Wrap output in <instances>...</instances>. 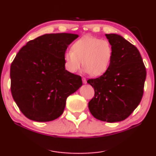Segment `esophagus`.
Returning <instances> with one entry per match:
<instances>
[{"label":"esophagus","mask_w":156,"mask_h":156,"mask_svg":"<svg viewBox=\"0 0 156 156\" xmlns=\"http://www.w3.org/2000/svg\"><path fill=\"white\" fill-rule=\"evenodd\" d=\"M82 80H83V83H84V84H86L87 80H86V79H85V78H83Z\"/></svg>","instance_id":"esophagus-1"}]
</instances>
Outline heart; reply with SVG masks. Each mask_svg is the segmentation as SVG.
I'll use <instances>...</instances> for the list:
<instances>
[{
    "label": "heart",
    "instance_id": "b5f03b06",
    "mask_svg": "<svg viewBox=\"0 0 156 156\" xmlns=\"http://www.w3.org/2000/svg\"><path fill=\"white\" fill-rule=\"evenodd\" d=\"M112 56L113 49L109 41L87 36L76 41L72 46V51L65 52L63 60L70 73L78 72L83 65L90 76H99L107 71Z\"/></svg>",
    "mask_w": 156,
    "mask_h": 156
}]
</instances>
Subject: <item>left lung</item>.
<instances>
[{
  "mask_svg": "<svg viewBox=\"0 0 156 156\" xmlns=\"http://www.w3.org/2000/svg\"><path fill=\"white\" fill-rule=\"evenodd\" d=\"M105 36L112 47V59L103 75L87 81L95 90L88 108L96 119L112 123L126 119L139 105L146 71L134 45L119 34Z\"/></svg>",
  "mask_w": 156,
  "mask_h": 156,
  "instance_id": "1",
  "label": "left lung"
}]
</instances>
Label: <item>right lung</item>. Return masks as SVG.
Returning a JSON list of instances; mask_svg holds the SVG:
<instances>
[{
	"label": "right lung",
	"instance_id": "1",
	"mask_svg": "<svg viewBox=\"0 0 156 156\" xmlns=\"http://www.w3.org/2000/svg\"><path fill=\"white\" fill-rule=\"evenodd\" d=\"M78 35L47 34L30 40L10 66L11 93L24 115L35 122L60 117L70 95L83 85L80 76L65 69L63 55Z\"/></svg>",
	"mask_w": 156,
	"mask_h": 156
}]
</instances>
